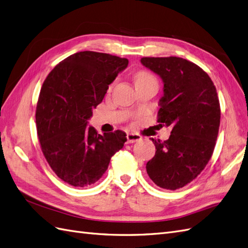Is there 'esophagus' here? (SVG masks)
Returning <instances> with one entry per match:
<instances>
[{
  "label": "esophagus",
  "mask_w": 248,
  "mask_h": 248,
  "mask_svg": "<svg viewBox=\"0 0 248 248\" xmlns=\"http://www.w3.org/2000/svg\"><path fill=\"white\" fill-rule=\"evenodd\" d=\"M126 139H127V144H132V142H136V141L140 140L141 138L139 136V134L130 132V133H127Z\"/></svg>",
  "instance_id": "obj_1"
}]
</instances>
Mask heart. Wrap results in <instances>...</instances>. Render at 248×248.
Listing matches in <instances>:
<instances>
[{"label": "heart", "instance_id": "b5f03b06", "mask_svg": "<svg viewBox=\"0 0 248 248\" xmlns=\"http://www.w3.org/2000/svg\"><path fill=\"white\" fill-rule=\"evenodd\" d=\"M151 78H154V77L152 76L151 73H149L148 71H140L137 73L136 76V82H139V81H142V80H146V79H151Z\"/></svg>", "mask_w": 248, "mask_h": 248}]
</instances>
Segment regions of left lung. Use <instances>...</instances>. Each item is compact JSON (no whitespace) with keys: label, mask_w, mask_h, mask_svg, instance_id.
Wrapping results in <instances>:
<instances>
[{"label":"left lung","mask_w":248,"mask_h":248,"mask_svg":"<svg viewBox=\"0 0 248 248\" xmlns=\"http://www.w3.org/2000/svg\"><path fill=\"white\" fill-rule=\"evenodd\" d=\"M140 63L162 79L158 122L171 127L168 140L152 139L156 152L147 172L157 186L176 190L196 179L211 158L220 124L219 99L208 74L185 59L141 58Z\"/></svg>","instance_id":"1"}]
</instances>
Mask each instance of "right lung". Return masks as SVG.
<instances>
[{
	"instance_id": "obj_1",
	"label": "right lung",
	"mask_w": 248,
	"mask_h": 248,
	"mask_svg": "<svg viewBox=\"0 0 248 248\" xmlns=\"http://www.w3.org/2000/svg\"><path fill=\"white\" fill-rule=\"evenodd\" d=\"M127 66L125 58L79 51L60 62L44 80L36 108L37 134L49 167L64 182L94 184L123 148L124 131L99 134L88 120Z\"/></svg>"
}]
</instances>
